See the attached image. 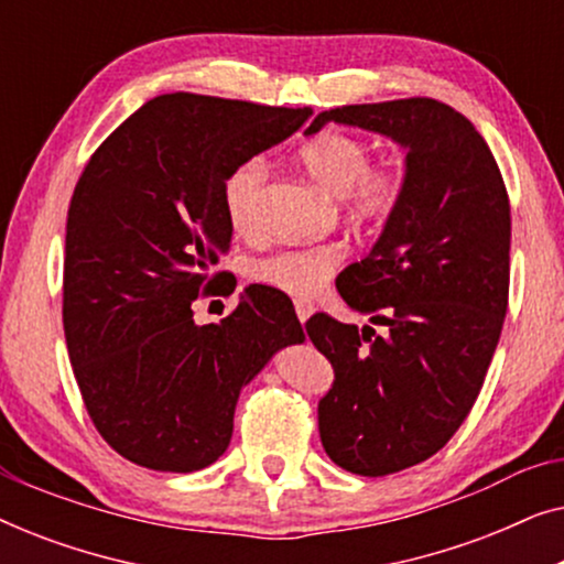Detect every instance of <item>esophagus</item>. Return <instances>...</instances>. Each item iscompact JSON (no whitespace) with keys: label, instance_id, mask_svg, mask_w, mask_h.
I'll list each match as a JSON object with an SVG mask.
<instances>
[{"label":"esophagus","instance_id":"esophagus-1","mask_svg":"<svg viewBox=\"0 0 564 564\" xmlns=\"http://www.w3.org/2000/svg\"><path fill=\"white\" fill-rule=\"evenodd\" d=\"M295 313H297L300 323H305L313 315V305L307 303V300H295Z\"/></svg>","mask_w":564,"mask_h":564}]
</instances>
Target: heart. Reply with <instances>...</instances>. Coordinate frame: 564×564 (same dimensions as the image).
<instances>
[{"instance_id":"obj_1","label":"heart","mask_w":564,"mask_h":564,"mask_svg":"<svg viewBox=\"0 0 564 564\" xmlns=\"http://www.w3.org/2000/svg\"><path fill=\"white\" fill-rule=\"evenodd\" d=\"M300 166L323 192L344 197L346 213L359 223H384L398 213L408 192V166L398 159L375 161L361 138L344 130H323L297 149ZM267 184V161L249 156L230 169L223 180L220 199L226 218L236 230L253 228ZM344 259L336 243L292 246L253 261V280L297 297H311Z\"/></svg>"}]
</instances>
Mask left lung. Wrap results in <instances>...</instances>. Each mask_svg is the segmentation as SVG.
Here are the masks:
<instances>
[{
  "mask_svg": "<svg viewBox=\"0 0 564 564\" xmlns=\"http://www.w3.org/2000/svg\"><path fill=\"white\" fill-rule=\"evenodd\" d=\"M405 145L408 192L375 249L336 288L372 326L318 313L307 336L334 367L318 403L323 449L382 477L434 457L473 411L496 354L511 280V203L488 143L431 97L315 115Z\"/></svg>",
  "mask_w": 564,
  "mask_h": 564,
  "instance_id": "left-lung-1",
  "label": "left lung"
}]
</instances>
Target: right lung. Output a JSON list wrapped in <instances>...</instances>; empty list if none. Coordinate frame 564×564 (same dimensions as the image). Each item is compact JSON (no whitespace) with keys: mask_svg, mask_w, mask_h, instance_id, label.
Here are the masks:
<instances>
[{"mask_svg":"<svg viewBox=\"0 0 564 564\" xmlns=\"http://www.w3.org/2000/svg\"><path fill=\"white\" fill-rule=\"evenodd\" d=\"M311 115L161 95L84 166L66 218V346L91 423L133 465H213L234 436L243 384L305 338L292 303L264 284L246 288L220 323L197 326L192 303L226 274H213L234 234L220 199L226 174Z\"/></svg>","mask_w":564,"mask_h":564,"instance_id":"add662e5","label":"right lung"}]
</instances>
